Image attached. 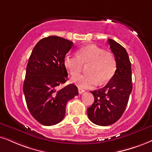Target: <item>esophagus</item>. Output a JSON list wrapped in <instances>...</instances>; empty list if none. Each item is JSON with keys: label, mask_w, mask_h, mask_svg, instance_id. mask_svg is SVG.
Wrapping results in <instances>:
<instances>
[{"label": "esophagus", "mask_w": 152, "mask_h": 152, "mask_svg": "<svg viewBox=\"0 0 152 152\" xmlns=\"http://www.w3.org/2000/svg\"><path fill=\"white\" fill-rule=\"evenodd\" d=\"M78 93H79V94H82L83 93H84V92H85V90H84L83 89H81V88H78Z\"/></svg>", "instance_id": "34e87169"}]
</instances>
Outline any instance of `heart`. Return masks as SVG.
Returning <instances> with one entry per match:
<instances>
[{"mask_svg":"<svg viewBox=\"0 0 152 152\" xmlns=\"http://www.w3.org/2000/svg\"><path fill=\"white\" fill-rule=\"evenodd\" d=\"M77 55L68 54L64 57V66L73 76L81 72L84 64H89L88 74L74 76L72 82L82 88L95 87L100 82L111 79L116 69V61L112 53L95 45L84 46L78 50Z\"/></svg>","mask_w":152,"mask_h":152,"instance_id":"1","label":"heart"}]
</instances>
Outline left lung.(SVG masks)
<instances>
[{"mask_svg":"<svg viewBox=\"0 0 152 152\" xmlns=\"http://www.w3.org/2000/svg\"><path fill=\"white\" fill-rule=\"evenodd\" d=\"M108 43L116 61L114 76L104 87L90 92L94 102L87 109L93 124L107 126L114 124L124 114L132 90L131 63L126 49L112 39Z\"/></svg>","mask_w":152,"mask_h":152,"instance_id":"left-lung-1","label":"left lung"}]
</instances>
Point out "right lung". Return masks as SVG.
<instances>
[{
  "label": "right lung",
  "mask_w": 152,
  "mask_h": 152,
  "mask_svg": "<svg viewBox=\"0 0 152 152\" xmlns=\"http://www.w3.org/2000/svg\"><path fill=\"white\" fill-rule=\"evenodd\" d=\"M73 42L56 36L42 38L34 48L26 66L23 90L31 114L44 126L63 120L67 102L78 95L74 84L59 89L66 83L64 57Z\"/></svg>",
  "instance_id": "right-lung-1"
}]
</instances>
